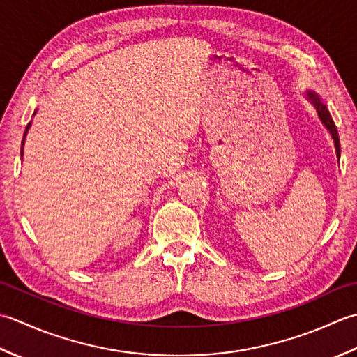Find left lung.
Returning a JSON list of instances; mask_svg holds the SVG:
<instances>
[{
  "label": "left lung",
  "instance_id": "left-lung-1",
  "mask_svg": "<svg viewBox=\"0 0 357 357\" xmlns=\"http://www.w3.org/2000/svg\"><path fill=\"white\" fill-rule=\"evenodd\" d=\"M305 98H307L310 103L314 106L316 112L319 115V119H321L322 125L326 128V130H328L333 142H334V149H336V155H337V160L340 158V142H339V134H337V128L336 125H334V121L331 119L330 115V111L328 107H326V105L324 103V101L321 100V97L317 96V93L311 89H307L305 91Z\"/></svg>",
  "mask_w": 357,
  "mask_h": 357
}]
</instances>
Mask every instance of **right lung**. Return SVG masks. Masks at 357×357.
Wrapping results in <instances>:
<instances>
[{"label": "right lung", "mask_w": 357, "mask_h": 357, "mask_svg": "<svg viewBox=\"0 0 357 357\" xmlns=\"http://www.w3.org/2000/svg\"><path fill=\"white\" fill-rule=\"evenodd\" d=\"M36 114V111L33 112V115ZM31 125H32V121L29 123V125L26 126V130H24V135H23V142H21V158H23V154H24V142H26V135H27V132H29V129H31Z\"/></svg>", "instance_id": "right-lung-1"}]
</instances>
